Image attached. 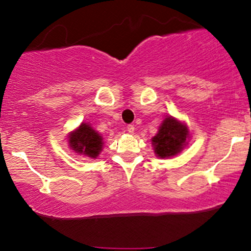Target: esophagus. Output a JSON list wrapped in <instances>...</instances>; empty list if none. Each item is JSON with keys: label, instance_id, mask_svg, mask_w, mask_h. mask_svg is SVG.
<instances>
[{"label": "esophagus", "instance_id": "esophagus-1", "mask_svg": "<svg viewBox=\"0 0 251 251\" xmlns=\"http://www.w3.org/2000/svg\"><path fill=\"white\" fill-rule=\"evenodd\" d=\"M126 129H127V132H128V133H134V125H128L127 126V127H126Z\"/></svg>", "mask_w": 251, "mask_h": 251}]
</instances>
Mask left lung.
Segmentation results:
<instances>
[{
  "label": "left lung",
  "mask_w": 251,
  "mask_h": 251,
  "mask_svg": "<svg viewBox=\"0 0 251 251\" xmlns=\"http://www.w3.org/2000/svg\"><path fill=\"white\" fill-rule=\"evenodd\" d=\"M189 138V129L183 123L169 117L160 125L158 133L152 138L154 153L159 158H169L178 154Z\"/></svg>",
  "instance_id": "obj_1"
}]
</instances>
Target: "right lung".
<instances>
[{"label": "right lung", "instance_id": "right-lung-1", "mask_svg": "<svg viewBox=\"0 0 251 251\" xmlns=\"http://www.w3.org/2000/svg\"><path fill=\"white\" fill-rule=\"evenodd\" d=\"M72 150L91 158H97L102 150V137L89 124H81L79 128L73 131L68 137Z\"/></svg>", "mask_w": 251, "mask_h": 251}]
</instances>
